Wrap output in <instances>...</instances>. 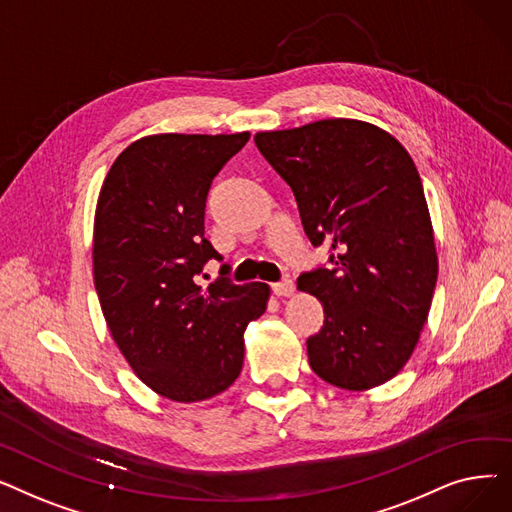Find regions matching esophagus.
<instances>
[{
	"mask_svg": "<svg viewBox=\"0 0 512 512\" xmlns=\"http://www.w3.org/2000/svg\"><path fill=\"white\" fill-rule=\"evenodd\" d=\"M272 290H274V294L276 297H290V294L294 292V284H292V280H282V282H276V284H272Z\"/></svg>",
	"mask_w": 512,
	"mask_h": 512,
	"instance_id": "1",
	"label": "esophagus"
}]
</instances>
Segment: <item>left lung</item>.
<instances>
[{"mask_svg":"<svg viewBox=\"0 0 512 512\" xmlns=\"http://www.w3.org/2000/svg\"><path fill=\"white\" fill-rule=\"evenodd\" d=\"M288 182L305 234L330 265L299 276L324 305L307 340L311 369L342 390L380 386L407 365L438 280L434 228L411 155L390 132L330 118L257 132Z\"/></svg>","mask_w":512,"mask_h":512,"instance_id":"1","label":"left lung"}]
</instances>
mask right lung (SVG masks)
<instances>
[{"label":"right lung","mask_w":512,"mask_h":512,"mask_svg":"<svg viewBox=\"0 0 512 512\" xmlns=\"http://www.w3.org/2000/svg\"><path fill=\"white\" fill-rule=\"evenodd\" d=\"M249 137L151 134L116 157L99 191L93 280L107 328L139 380L176 402L234 384L245 330L270 299L263 282L195 280L209 259L222 261L205 238L209 186Z\"/></svg>","instance_id":"1"}]
</instances>
